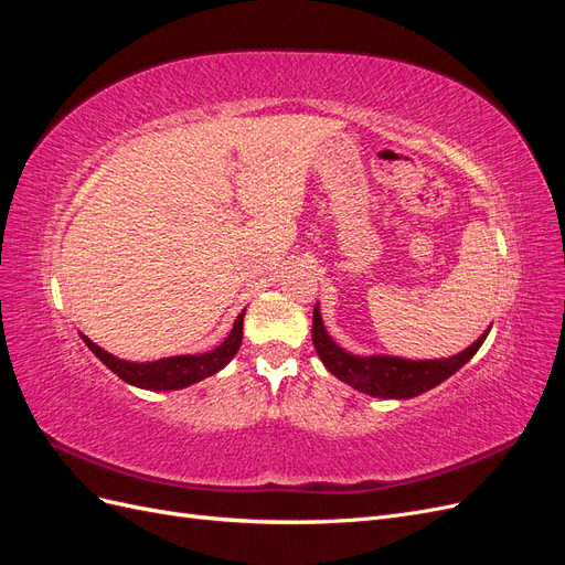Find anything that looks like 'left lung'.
I'll use <instances>...</instances> for the list:
<instances>
[{
  "instance_id": "obj_1",
  "label": "left lung",
  "mask_w": 565,
  "mask_h": 565,
  "mask_svg": "<svg viewBox=\"0 0 565 565\" xmlns=\"http://www.w3.org/2000/svg\"><path fill=\"white\" fill-rule=\"evenodd\" d=\"M488 332L490 328L461 353L450 358H436V361H407V358L398 355H355L349 353L347 349H341L330 337V332L324 330L320 306L316 303L311 337L322 365L328 367L337 380L374 398L405 401L438 386L440 382L452 377L459 367H465L473 358V353L481 349Z\"/></svg>"
}]
</instances>
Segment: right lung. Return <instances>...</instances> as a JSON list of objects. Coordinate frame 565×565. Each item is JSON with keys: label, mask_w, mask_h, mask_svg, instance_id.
<instances>
[{"label": "right lung", "mask_w": 565, "mask_h": 565, "mask_svg": "<svg viewBox=\"0 0 565 565\" xmlns=\"http://www.w3.org/2000/svg\"><path fill=\"white\" fill-rule=\"evenodd\" d=\"M243 318H245V311L235 318L233 330L216 349L204 351V353L169 355L152 363L122 361V358H117L100 349L98 344H94V341L89 337H84L82 332L79 337L84 339V344L89 347V351L98 358V361L104 363L110 372H115L122 382L146 391H179L202 382L204 377H212V374L224 370L233 361V355L243 344Z\"/></svg>", "instance_id": "1"}]
</instances>
